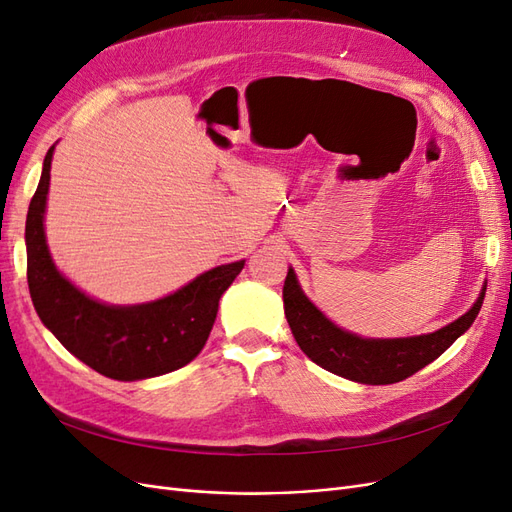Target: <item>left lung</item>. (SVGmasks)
I'll return each instance as SVG.
<instances>
[{"instance_id":"left-lung-1","label":"left lung","mask_w":512,"mask_h":512,"mask_svg":"<svg viewBox=\"0 0 512 512\" xmlns=\"http://www.w3.org/2000/svg\"><path fill=\"white\" fill-rule=\"evenodd\" d=\"M485 290L487 284H483V290L468 312L446 327L425 335L393 339L361 337L337 327L307 299L292 267H288L282 294L290 331L299 348L316 365L359 384H395L436 361L444 350L455 344L457 337L472 327L483 305Z\"/></svg>"}]
</instances>
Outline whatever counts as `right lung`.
I'll return each mask as SVG.
<instances>
[{"instance_id": "add662e5", "label": "right lung", "mask_w": 512, "mask_h": 512, "mask_svg": "<svg viewBox=\"0 0 512 512\" xmlns=\"http://www.w3.org/2000/svg\"><path fill=\"white\" fill-rule=\"evenodd\" d=\"M53 151L55 145L44 156L25 222L27 284L42 324L76 359L113 380H147L188 365L207 344L222 294L245 260L200 273L156 301L111 305L89 297L55 267L46 245L44 213Z\"/></svg>"}]
</instances>
